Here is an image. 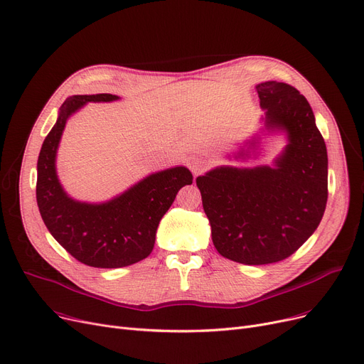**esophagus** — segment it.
I'll return each mask as SVG.
<instances>
[{"instance_id":"esophagus-1","label":"esophagus","mask_w":364,"mask_h":364,"mask_svg":"<svg viewBox=\"0 0 364 364\" xmlns=\"http://www.w3.org/2000/svg\"><path fill=\"white\" fill-rule=\"evenodd\" d=\"M187 165L193 172V176H199V173H202L205 169L208 168V162L202 159V157H192V159H188Z\"/></svg>"}]
</instances>
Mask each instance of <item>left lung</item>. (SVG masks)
Wrapping results in <instances>:
<instances>
[{"instance_id": "obj_1", "label": "left lung", "mask_w": 364, "mask_h": 364, "mask_svg": "<svg viewBox=\"0 0 364 364\" xmlns=\"http://www.w3.org/2000/svg\"><path fill=\"white\" fill-rule=\"evenodd\" d=\"M256 90L264 126L287 134L286 149L274 166H218L196 178L214 247L242 264L291 256L318 228L327 203V150L309 102L287 83L264 82Z\"/></svg>"}]
</instances>
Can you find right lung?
<instances>
[{"mask_svg": "<svg viewBox=\"0 0 364 364\" xmlns=\"http://www.w3.org/2000/svg\"><path fill=\"white\" fill-rule=\"evenodd\" d=\"M116 100L119 97L112 93L74 95L65 100L37 162V203L46 228L74 259L102 269L146 259L154 247L161 218L180 188L193 183L191 171L176 166L151 173L102 203L78 202L65 193L56 173V151L67 120L87 102Z\"/></svg>", "mask_w": 364, "mask_h": 364, "instance_id": "right-lung-1", "label": "right lung"}]
</instances>
